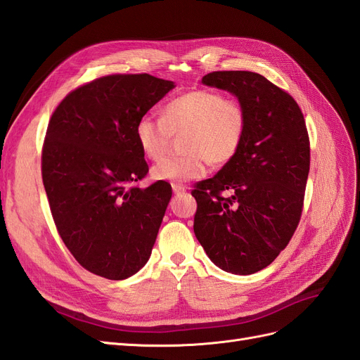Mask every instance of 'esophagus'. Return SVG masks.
Instances as JSON below:
<instances>
[{
	"label": "esophagus",
	"mask_w": 360,
	"mask_h": 360,
	"mask_svg": "<svg viewBox=\"0 0 360 360\" xmlns=\"http://www.w3.org/2000/svg\"><path fill=\"white\" fill-rule=\"evenodd\" d=\"M172 192L176 195H180V193L186 192V188H184L183 184H172Z\"/></svg>",
	"instance_id": "34e87169"
}]
</instances>
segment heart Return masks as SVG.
<instances>
[{
  "mask_svg": "<svg viewBox=\"0 0 360 360\" xmlns=\"http://www.w3.org/2000/svg\"><path fill=\"white\" fill-rule=\"evenodd\" d=\"M245 106L212 90H193L174 97L160 111V120L141 117L135 124L136 144L148 160H159L171 135L183 132L186 153L162 159L151 177L162 181H186L201 177L207 160L213 167L230 162L240 150L246 134Z\"/></svg>",
  "mask_w": 360,
  "mask_h": 360,
  "instance_id": "1",
  "label": "heart"
}]
</instances>
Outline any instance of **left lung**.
<instances>
[{
  "mask_svg": "<svg viewBox=\"0 0 360 360\" xmlns=\"http://www.w3.org/2000/svg\"><path fill=\"white\" fill-rule=\"evenodd\" d=\"M202 84L234 94L248 124L237 155L192 191L198 204L193 233L217 267L250 275L285 249L299 225L309 174L308 130L296 101L263 75L212 72Z\"/></svg>",
  "mask_w": 360,
  "mask_h": 360,
  "instance_id": "1",
  "label": "left lung"
}]
</instances>
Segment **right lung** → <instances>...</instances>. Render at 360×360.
Wrapping results in <instances>:
<instances>
[{
	"mask_svg": "<svg viewBox=\"0 0 360 360\" xmlns=\"http://www.w3.org/2000/svg\"><path fill=\"white\" fill-rule=\"evenodd\" d=\"M148 73L110 75L81 85L53 111L41 179L64 245L91 274L122 281L151 255L171 184L141 189L148 165L135 124L174 89Z\"/></svg>",
	"mask_w": 360,
	"mask_h": 360,
	"instance_id": "1",
	"label": "right lung"
}]
</instances>
